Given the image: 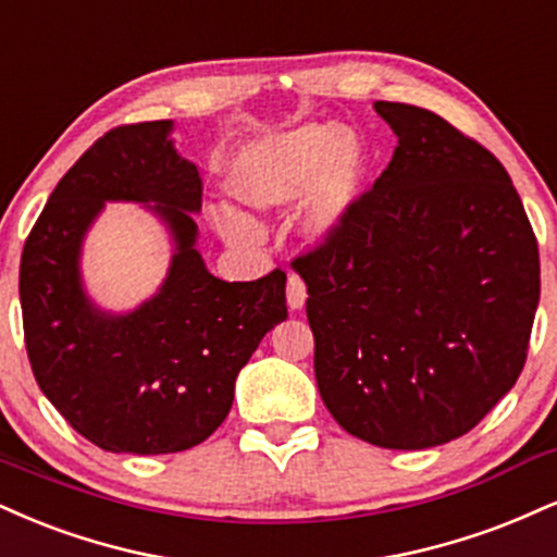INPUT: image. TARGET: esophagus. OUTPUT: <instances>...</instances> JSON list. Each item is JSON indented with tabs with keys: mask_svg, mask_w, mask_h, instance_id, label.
I'll return each mask as SVG.
<instances>
[{
	"mask_svg": "<svg viewBox=\"0 0 557 557\" xmlns=\"http://www.w3.org/2000/svg\"><path fill=\"white\" fill-rule=\"evenodd\" d=\"M306 298H308L306 283L298 277V274H290V277H287V306H290L293 311H298V308H304Z\"/></svg>",
	"mask_w": 557,
	"mask_h": 557,
	"instance_id": "1",
	"label": "esophagus"
}]
</instances>
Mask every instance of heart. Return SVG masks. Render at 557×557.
Segmentation results:
<instances>
[{
  "label": "heart",
  "instance_id": "1",
  "mask_svg": "<svg viewBox=\"0 0 557 557\" xmlns=\"http://www.w3.org/2000/svg\"><path fill=\"white\" fill-rule=\"evenodd\" d=\"M366 178L368 156L358 134L337 122H313L238 150L227 163L225 191L244 210H285L300 202L298 233L308 244H324L337 236L363 197ZM218 227L233 244L253 238L240 214L220 212Z\"/></svg>",
  "mask_w": 557,
  "mask_h": 557
}]
</instances>
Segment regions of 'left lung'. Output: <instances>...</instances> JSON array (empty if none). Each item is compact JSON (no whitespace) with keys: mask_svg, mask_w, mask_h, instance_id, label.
<instances>
[{"mask_svg":"<svg viewBox=\"0 0 557 557\" xmlns=\"http://www.w3.org/2000/svg\"><path fill=\"white\" fill-rule=\"evenodd\" d=\"M392 163L337 236L293 261L332 418L381 448L448 444L516 384L537 238L500 160L433 111L376 100Z\"/></svg>","mask_w":557,"mask_h":557,"instance_id":"obj_1","label":"left lung"}]
</instances>
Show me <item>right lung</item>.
<instances>
[{
  "label": "right lung",
  "mask_w": 557,
  "mask_h": 557,
  "mask_svg": "<svg viewBox=\"0 0 557 557\" xmlns=\"http://www.w3.org/2000/svg\"><path fill=\"white\" fill-rule=\"evenodd\" d=\"M173 122L116 126L51 191L20 259V306L33 376L90 444L173 454L227 418L240 368L287 319L285 272L225 283L197 251L202 181L173 145ZM106 201L143 203L170 231L164 285L124 314L86 296L82 244Z\"/></svg>",
  "instance_id": "add662e5"
}]
</instances>
